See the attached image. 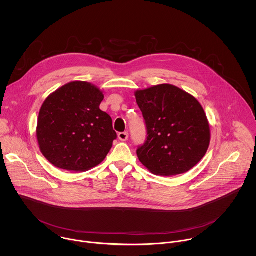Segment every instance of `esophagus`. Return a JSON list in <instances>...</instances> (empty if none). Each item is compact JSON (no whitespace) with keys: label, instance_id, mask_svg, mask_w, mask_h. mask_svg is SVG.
<instances>
[{"label":"esophagus","instance_id":"esophagus-1","mask_svg":"<svg viewBox=\"0 0 256 256\" xmlns=\"http://www.w3.org/2000/svg\"><path fill=\"white\" fill-rule=\"evenodd\" d=\"M128 137H129L128 132H121L118 134V139L120 141H126L128 139Z\"/></svg>","mask_w":256,"mask_h":256}]
</instances>
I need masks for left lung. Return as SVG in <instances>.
Returning a JSON list of instances; mask_svg holds the SVG:
<instances>
[{
	"label": "left lung",
	"mask_w": 256,
	"mask_h": 256,
	"mask_svg": "<svg viewBox=\"0 0 256 256\" xmlns=\"http://www.w3.org/2000/svg\"><path fill=\"white\" fill-rule=\"evenodd\" d=\"M146 140L140 162L156 176H178L194 168L210 145V125L199 102L180 88L162 84L135 92Z\"/></svg>",
	"instance_id": "left-lung-1"
}]
</instances>
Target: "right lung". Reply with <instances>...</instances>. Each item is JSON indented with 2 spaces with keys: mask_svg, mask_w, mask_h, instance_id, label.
<instances>
[{
  "mask_svg": "<svg viewBox=\"0 0 256 256\" xmlns=\"http://www.w3.org/2000/svg\"><path fill=\"white\" fill-rule=\"evenodd\" d=\"M104 98L96 86L72 82L45 100L36 136L49 162L69 172H86L106 158L117 135L111 117L100 110Z\"/></svg>",
  "mask_w": 256,
  "mask_h": 256,
  "instance_id": "obj_1",
  "label": "right lung"
}]
</instances>
